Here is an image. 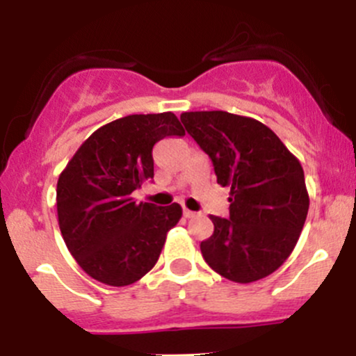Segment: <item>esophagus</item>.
I'll return each instance as SVG.
<instances>
[{"mask_svg": "<svg viewBox=\"0 0 356 356\" xmlns=\"http://www.w3.org/2000/svg\"><path fill=\"white\" fill-rule=\"evenodd\" d=\"M182 213H184V218H194V216H196V213H194V211H191L187 208L182 209Z\"/></svg>", "mask_w": 356, "mask_h": 356, "instance_id": "esophagus-1", "label": "esophagus"}]
</instances>
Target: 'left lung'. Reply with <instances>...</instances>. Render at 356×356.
Segmentation results:
<instances>
[{
    "label": "left lung",
    "instance_id": "1",
    "mask_svg": "<svg viewBox=\"0 0 356 356\" xmlns=\"http://www.w3.org/2000/svg\"><path fill=\"white\" fill-rule=\"evenodd\" d=\"M187 134L229 187V218L209 214L201 241L206 264L225 279L250 284L275 272L298 243L309 209L300 162L268 127L228 111L182 113Z\"/></svg>",
    "mask_w": 356,
    "mask_h": 356
}]
</instances>
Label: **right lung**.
Returning <instances> with one entry per match:
<instances>
[{
    "instance_id": "add662e5",
    "label": "right lung",
    "mask_w": 356,
    "mask_h": 356,
    "mask_svg": "<svg viewBox=\"0 0 356 356\" xmlns=\"http://www.w3.org/2000/svg\"><path fill=\"white\" fill-rule=\"evenodd\" d=\"M186 135L174 113L115 120L77 148L57 181V216L70 255L89 277L123 287L157 264L167 233L177 225V202H136L131 193L154 179L152 148Z\"/></svg>"
}]
</instances>
